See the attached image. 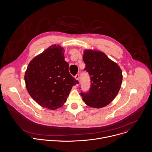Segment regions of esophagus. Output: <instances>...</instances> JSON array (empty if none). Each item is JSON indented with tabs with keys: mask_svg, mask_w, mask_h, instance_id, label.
<instances>
[{
	"mask_svg": "<svg viewBox=\"0 0 152 152\" xmlns=\"http://www.w3.org/2000/svg\"><path fill=\"white\" fill-rule=\"evenodd\" d=\"M75 78L77 80H78L79 79V74H77V75L75 76Z\"/></svg>",
	"mask_w": 152,
	"mask_h": 152,
	"instance_id": "obj_1",
	"label": "esophagus"
}]
</instances>
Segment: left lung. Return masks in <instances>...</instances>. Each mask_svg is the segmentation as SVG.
Returning <instances> with one entry per match:
<instances>
[{
	"mask_svg": "<svg viewBox=\"0 0 152 152\" xmlns=\"http://www.w3.org/2000/svg\"><path fill=\"white\" fill-rule=\"evenodd\" d=\"M83 60L86 64L84 70L91 79L89 91L81 93L83 100L91 107H103L111 103L119 91L123 80L121 69L104 53L96 50H85Z\"/></svg>",
	"mask_w": 152,
	"mask_h": 152,
	"instance_id": "1",
	"label": "left lung"
}]
</instances>
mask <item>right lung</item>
<instances>
[{"instance_id":"right-lung-1","label":"right lung","mask_w":152,"mask_h":152,"mask_svg":"<svg viewBox=\"0 0 152 152\" xmlns=\"http://www.w3.org/2000/svg\"><path fill=\"white\" fill-rule=\"evenodd\" d=\"M64 50L53 45L34 57L25 74L26 87L32 99L50 110L61 107L72 87L79 82L70 74Z\"/></svg>"}]
</instances>
